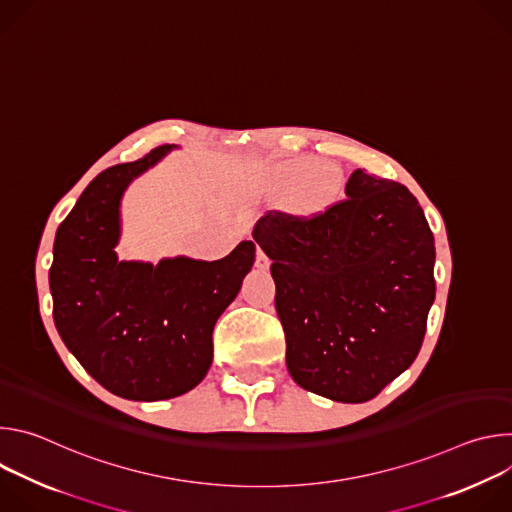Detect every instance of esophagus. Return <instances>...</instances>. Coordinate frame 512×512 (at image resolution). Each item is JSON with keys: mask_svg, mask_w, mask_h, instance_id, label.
<instances>
[{"mask_svg": "<svg viewBox=\"0 0 512 512\" xmlns=\"http://www.w3.org/2000/svg\"><path fill=\"white\" fill-rule=\"evenodd\" d=\"M269 257L265 255V251L261 249V247H257V257H255V265L259 267V269H267L269 267Z\"/></svg>", "mask_w": 512, "mask_h": 512, "instance_id": "esophagus-1", "label": "esophagus"}]
</instances>
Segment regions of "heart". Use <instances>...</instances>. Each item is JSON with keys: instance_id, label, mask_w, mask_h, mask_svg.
Returning <instances> with one entry per match:
<instances>
[{"instance_id": "heart-1", "label": "heart", "mask_w": 512, "mask_h": 512, "mask_svg": "<svg viewBox=\"0 0 512 512\" xmlns=\"http://www.w3.org/2000/svg\"><path fill=\"white\" fill-rule=\"evenodd\" d=\"M306 179L309 180L308 183ZM300 185L302 189L299 188ZM273 186L279 196H287L298 188L291 202H294L296 210L314 214L324 210L334 200L338 192V176L334 170L322 168V162L314 158H296L275 168Z\"/></svg>"}]
</instances>
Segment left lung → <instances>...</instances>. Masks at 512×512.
Segmentation results:
<instances>
[{"instance_id": "8db88e82", "label": "left lung", "mask_w": 512, "mask_h": 512, "mask_svg": "<svg viewBox=\"0 0 512 512\" xmlns=\"http://www.w3.org/2000/svg\"><path fill=\"white\" fill-rule=\"evenodd\" d=\"M344 192L312 216L267 212L253 239L273 261L291 379L332 401L364 403L421 348L435 245L403 184L354 170Z\"/></svg>"}]
</instances>
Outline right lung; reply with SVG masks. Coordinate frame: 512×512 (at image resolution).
<instances>
[{"label": "right lung", "instance_id": "1", "mask_svg": "<svg viewBox=\"0 0 512 512\" xmlns=\"http://www.w3.org/2000/svg\"><path fill=\"white\" fill-rule=\"evenodd\" d=\"M176 145L101 172L60 223L48 273L52 316L66 348L107 391L160 401L194 389L210 369L212 330L255 263V243L218 261H119L127 184Z\"/></svg>", "mask_w": 512, "mask_h": 512}]
</instances>
